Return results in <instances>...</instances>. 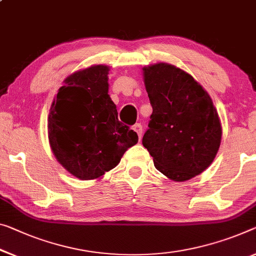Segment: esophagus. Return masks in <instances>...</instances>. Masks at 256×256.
Masks as SVG:
<instances>
[{
	"instance_id": "esophagus-1",
	"label": "esophagus",
	"mask_w": 256,
	"mask_h": 256,
	"mask_svg": "<svg viewBox=\"0 0 256 256\" xmlns=\"http://www.w3.org/2000/svg\"><path fill=\"white\" fill-rule=\"evenodd\" d=\"M132 129L136 132L137 136H138V140H140V138H142V132H143V129H142V124H136L132 127Z\"/></svg>"
}]
</instances>
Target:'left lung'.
I'll return each mask as SVG.
<instances>
[{
    "mask_svg": "<svg viewBox=\"0 0 256 256\" xmlns=\"http://www.w3.org/2000/svg\"><path fill=\"white\" fill-rule=\"evenodd\" d=\"M143 78L153 112L142 142L156 168L175 182L202 174L222 138L210 96L194 76L168 62L144 66Z\"/></svg>",
    "mask_w": 256,
    "mask_h": 256,
    "instance_id": "1",
    "label": "left lung"
}]
</instances>
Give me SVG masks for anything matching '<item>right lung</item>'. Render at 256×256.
I'll list each match as a JSON object with an SVG mask.
<instances>
[{"label": "right lung", "mask_w": 256, "mask_h": 256, "mask_svg": "<svg viewBox=\"0 0 256 256\" xmlns=\"http://www.w3.org/2000/svg\"><path fill=\"white\" fill-rule=\"evenodd\" d=\"M108 70L106 65H92L72 73L50 108L51 151L80 180L100 178L138 142L137 134L118 120L116 106L108 95Z\"/></svg>", "instance_id": "1"}]
</instances>
